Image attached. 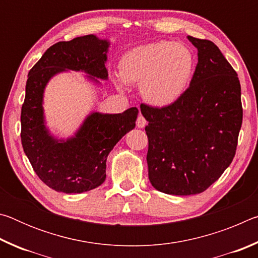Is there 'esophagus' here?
<instances>
[{"label":"esophagus","instance_id":"34e87169","mask_svg":"<svg viewBox=\"0 0 258 258\" xmlns=\"http://www.w3.org/2000/svg\"><path fill=\"white\" fill-rule=\"evenodd\" d=\"M146 125H147V120H146L145 117H143L142 115H139L138 119H137V126H138V127L139 128H143Z\"/></svg>","mask_w":258,"mask_h":258}]
</instances>
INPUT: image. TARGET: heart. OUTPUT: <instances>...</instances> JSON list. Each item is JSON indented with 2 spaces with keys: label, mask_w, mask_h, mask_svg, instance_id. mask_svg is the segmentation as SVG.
Masks as SVG:
<instances>
[{
  "label": "heart",
  "mask_w": 258,
  "mask_h": 258,
  "mask_svg": "<svg viewBox=\"0 0 258 258\" xmlns=\"http://www.w3.org/2000/svg\"><path fill=\"white\" fill-rule=\"evenodd\" d=\"M196 58L182 43L155 42L133 47L121 56L113 84L120 91L127 84H140L143 99L164 108L181 99L194 78Z\"/></svg>",
  "instance_id": "b5f03b06"
}]
</instances>
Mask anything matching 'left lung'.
<instances>
[{"label":"left lung","instance_id":"left-lung-1","mask_svg":"<svg viewBox=\"0 0 258 258\" xmlns=\"http://www.w3.org/2000/svg\"><path fill=\"white\" fill-rule=\"evenodd\" d=\"M198 63L185 93L164 108L141 104L148 121V175L167 195L200 194L232 163L242 124L237 73L208 40L187 36Z\"/></svg>","mask_w":258,"mask_h":258}]
</instances>
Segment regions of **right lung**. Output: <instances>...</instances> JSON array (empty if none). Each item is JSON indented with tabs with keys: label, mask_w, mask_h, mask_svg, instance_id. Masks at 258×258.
I'll return each instance as SVG.
<instances>
[{
	"label": "right lung",
	"mask_w": 258,
	"mask_h": 258,
	"mask_svg": "<svg viewBox=\"0 0 258 258\" xmlns=\"http://www.w3.org/2000/svg\"><path fill=\"white\" fill-rule=\"evenodd\" d=\"M110 41L85 35L49 47L28 73L21 108V143L35 173L47 186L82 194L106 180L107 158L116 143L135 127L139 110L121 113L91 111L72 137L58 138L46 125L44 92L54 76L81 72L94 86L108 80L106 62Z\"/></svg>",
	"instance_id": "right-lung-1"
}]
</instances>
